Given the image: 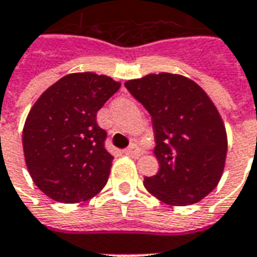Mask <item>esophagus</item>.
I'll return each mask as SVG.
<instances>
[{"mask_svg":"<svg viewBox=\"0 0 257 257\" xmlns=\"http://www.w3.org/2000/svg\"><path fill=\"white\" fill-rule=\"evenodd\" d=\"M124 153H126V155H128V156L138 157L140 155H141V149H140V147H138V145L133 144V145H130V147L127 148V149H124Z\"/></svg>","mask_w":257,"mask_h":257,"instance_id":"esophagus-1","label":"esophagus"}]
</instances>
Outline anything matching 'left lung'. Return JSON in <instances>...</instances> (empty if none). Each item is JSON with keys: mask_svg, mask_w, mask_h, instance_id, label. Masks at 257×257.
Wrapping results in <instances>:
<instances>
[{"mask_svg": "<svg viewBox=\"0 0 257 257\" xmlns=\"http://www.w3.org/2000/svg\"><path fill=\"white\" fill-rule=\"evenodd\" d=\"M126 89L151 113L159 171L144 186L175 207L198 203L218 186L227 136L216 106L200 86L177 74L127 80Z\"/></svg>", "mask_w": 257, "mask_h": 257, "instance_id": "left-lung-1", "label": "left lung"}]
</instances>
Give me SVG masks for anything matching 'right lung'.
Instances as JSON below:
<instances>
[{
  "instance_id": "right-lung-1",
  "label": "right lung",
  "mask_w": 257,
  "mask_h": 257,
  "mask_svg": "<svg viewBox=\"0 0 257 257\" xmlns=\"http://www.w3.org/2000/svg\"><path fill=\"white\" fill-rule=\"evenodd\" d=\"M120 89L105 75L63 76L41 94L26 119L23 151L34 183L60 203H80L106 185L113 156L97 112Z\"/></svg>"
}]
</instances>
